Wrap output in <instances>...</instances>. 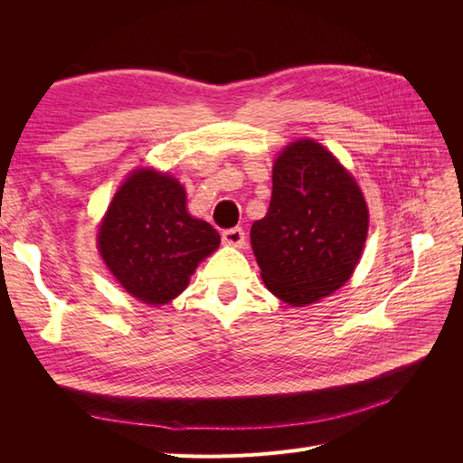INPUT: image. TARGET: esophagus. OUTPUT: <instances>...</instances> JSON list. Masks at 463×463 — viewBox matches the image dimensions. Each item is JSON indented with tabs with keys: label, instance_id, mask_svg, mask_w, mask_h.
Here are the masks:
<instances>
[{
	"label": "esophagus",
	"instance_id": "1",
	"mask_svg": "<svg viewBox=\"0 0 463 463\" xmlns=\"http://www.w3.org/2000/svg\"><path fill=\"white\" fill-rule=\"evenodd\" d=\"M222 241L232 247H243L245 245V232L241 228H230L222 232Z\"/></svg>",
	"mask_w": 463,
	"mask_h": 463
}]
</instances>
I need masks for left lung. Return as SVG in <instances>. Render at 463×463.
Segmentation results:
<instances>
[{
  "mask_svg": "<svg viewBox=\"0 0 463 463\" xmlns=\"http://www.w3.org/2000/svg\"><path fill=\"white\" fill-rule=\"evenodd\" d=\"M369 230L355 179L315 141H298L272 170L269 213L250 226L262 279L276 298L305 307L354 274Z\"/></svg>",
  "mask_w": 463,
  "mask_h": 463,
  "instance_id": "obj_1",
  "label": "left lung"
}]
</instances>
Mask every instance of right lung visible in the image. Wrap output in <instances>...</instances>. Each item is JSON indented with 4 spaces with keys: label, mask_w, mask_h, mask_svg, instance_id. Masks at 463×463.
Listing matches in <instances>:
<instances>
[{
    "label": "right lung",
    "mask_w": 463,
    "mask_h": 463,
    "mask_svg": "<svg viewBox=\"0 0 463 463\" xmlns=\"http://www.w3.org/2000/svg\"><path fill=\"white\" fill-rule=\"evenodd\" d=\"M218 245V232L189 216L179 181L152 170L128 177L98 232V247L111 274L148 305L179 296Z\"/></svg>",
    "instance_id": "right-lung-1"
}]
</instances>
